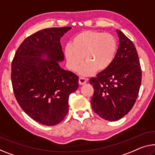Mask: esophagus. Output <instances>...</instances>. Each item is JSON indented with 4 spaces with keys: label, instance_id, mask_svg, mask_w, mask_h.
<instances>
[{
    "label": "esophagus",
    "instance_id": "obj_1",
    "mask_svg": "<svg viewBox=\"0 0 155 155\" xmlns=\"http://www.w3.org/2000/svg\"><path fill=\"white\" fill-rule=\"evenodd\" d=\"M87 79L86 78H85L84 77H80L79 79H78V84L80 85H84L85 84H86L87 82Z\"/></svg>",
    "mask_w": 155,
    "mask_h": 155
}]
</instances>
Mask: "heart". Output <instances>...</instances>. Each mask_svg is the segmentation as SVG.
Listing matches in <instances>:
<instances>
[{
	"label": "heart",
	"mask_w": 155,
	"mask_h": 155,
	"mask_svg": "<svg viewBox=\"0 0 155 155\" xmlns=\"http://www.w3.org/2000/svg\"><path fill=\"white\" fill-rule=\"evenodd\" d=\"M117 50V41L111 34L85 31L73 37L64 48V55L68 68L74 71L78 70L84 60L79 73L90 76L96 71L107 70L114 62Z\"/></svg>",
	"instance_id": "heart-1"
}]
</instances>
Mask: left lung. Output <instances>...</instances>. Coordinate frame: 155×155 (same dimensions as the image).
Here are the masks:
<instances>
[{
	"label": "left lung",
	"mask_w": 155,
	"mask_h": 155,
	"mask_svg": "<svg viewBox=\"0 0 155 155\" xmlns=\"http://www.w3.org/2000/svg\"><path fill=\"white\" fill-rule=\"evenodd\" d=\"M119 47L107 70L90 79L94 94L92 108L99 116L115 121L127 115L137 100L142 71L137 51L132 41L119 30Z\"/></svg>",
	"instance_id": "left-lung-1"
}]
</instances>
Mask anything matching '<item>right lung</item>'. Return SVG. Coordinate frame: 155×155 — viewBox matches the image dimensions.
<instances>
[{
	"mask_svg": "<svg viewBox=\"0 0 155 155\" xmlns=\"http://www.w3.org/2000/svg\"><path fill=\"white\" fill-rule=\"evenodd\" d=\"M71 28H45L31 35L21 44L12 62L16 100L26 114L45 125L63 120L68 113L69 95L78 87V76L59 65L64 60L60 40Z\"/></svg>",
	"mask_w": 155,
	"mask_h": 155,
	"instance_id": "right-lung-1",
	"label": "right lung"
}]
</instances>
